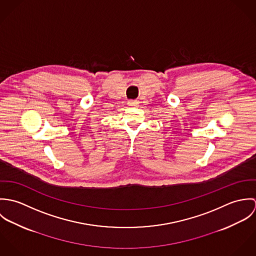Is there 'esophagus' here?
<instances>
[{
	"instance_id": "34e87169",
	"label": "esophagus",
	"mask_w": 256,
	"mask_h": 256,
	"mask_svg": "<svg viewBox=\"0 0 256 256\" xmlns=\"http://www.w3.org/2000/svg\"><path fill=\"white\" fill-rule=\"evenodd\" d=\"M127 104L129 106H137L139 104V102L137 100H128Z\"/></svg>"
}]
</instances>
